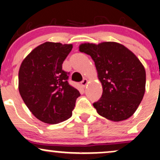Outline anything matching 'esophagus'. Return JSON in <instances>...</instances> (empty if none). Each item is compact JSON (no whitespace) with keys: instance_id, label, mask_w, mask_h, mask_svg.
I'll return each mask as SVG.
<instances>
[{"instance_id":"1","label":"esophagus","mask_w":160,"mask_h":160,"mask_svg":"<svg viewBox=\"0 0 160 160\" xmlns=\"http://www.w3.org/2000/svg\"><path fill=\"white\" fill-rule=\"evenodd\" d=\"M81 84H82V85L83 87L86 86V85L88 84V80H87V78H84V79L82 81V82H81Z\"/></svg>"}]
</instances>
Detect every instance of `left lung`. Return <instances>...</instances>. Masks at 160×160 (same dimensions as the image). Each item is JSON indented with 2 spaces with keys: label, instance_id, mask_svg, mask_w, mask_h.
Instances as JSON below:
<instances>
[{
  "label": "left lung",
  "instance_id": "1",
  "mask_svg": "<svg viewBox=\"0 0 160 160\" xmlns=\"http://www.w3.org/2000/svg\"><path fill=\"white\" fill-rule=\"evenodd\" d=\"M79 51L91 56L102 86L93 107L100 116L121 121L134 114L145 91V70L138 58L122 44L82 43Z\"/></svg>",
  "mask_w": 160,
  "mask_h": 160
}]
</instances>
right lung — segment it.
Wrapping results in <instances>:
<instances>
[{
    "label": "right lung",
    "instance_id": "add662e5",
    "mask_svg": "<svg viewBox=\"0 0 160 160\" xmlns=\"http://www.w3.org/2000/svg\"><path fill=\"white\" fill-rule=\"evenodd\" d=\"M72 44L46 42L23 60L18 72V90L28 110L39 121L58 124L72 115L80 93L69 85L62 64Z\"/></svg>",
    "mask_w": 160,
    "mask_h": 160
}]
</instances>
